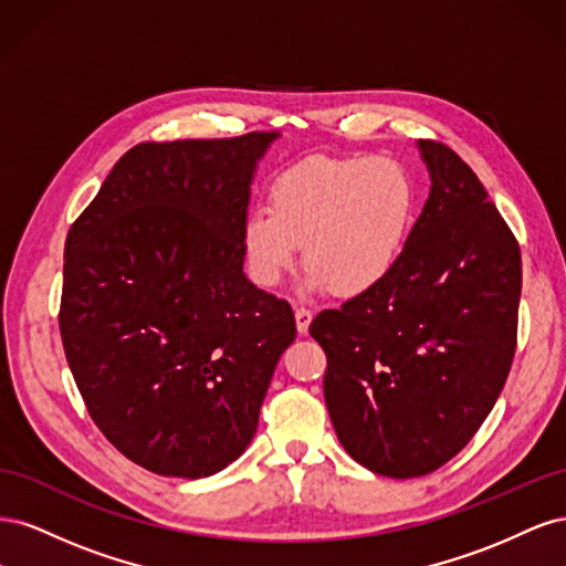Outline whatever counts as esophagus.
I'll use <instances>...</instances> for the list:
<instances>
[{"label":"esophagus","instance_id":"34e87169","mask_svg":"<svg viewBox=\"0 0 566 566\" xmlns=\"http://www.w3.org/2000/svg\"><path fill=\"white\" fill-rule=\"evenodd\" d=\"M312 318H314V314H312L310 310H304V306H297V310H295V321H297V333H300V335L310 333Z\"/></svg>","mask_w":566,"mask_h":566}]
</instances>
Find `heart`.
<instances>
[{
  "instance_id": "obj_1",
  "label": "heart",
  "mask_w": 566,
  "mask_h": 566,
  "mask_svg": "<svg viewBox=\"0 0 566 566\" xmlns=\"http://www.w3.org/2000/svg\"><path fill=\"white\" fill-rule=\"evenodd\" d=\"M416 184L394 158H316L287 169L269 208L243 224V252L256 285L293 271L297 248L306 285L361 297L397 269L416 217Z\"/></svg>"
}]
</instances>
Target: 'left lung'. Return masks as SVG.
<instances>
[{
	"label": "left lung",
	"instance_id": "1",
	"mask_svg": "<svg viewBox=\"0 0 566 566\" xmlns=\"http://www.w3.org/2000/svg\"><path fill=\"white\" fill-rule=\"evenodd\" d=\"M430 198L391 276L310 333L328 358L325 406L375 474H430L482 427L517 347L522 254L458 153L418 142Z\"/></svg>",
	"mask_w": 566,
	"mask_h": 566
}]
</instances>
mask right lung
<instances>
[{
  "instance_id": "add662e5",
  "label": "right lung",
  "mask_w": 566,
  "mask_h": 566,
  "mask_svg": "<svg viewBox=\"0 0 566 566\" xmlns=\"http://www.w3.org/2000/svg\"><path fill=\"white\" fill-rule=\"evenodd\" d=\"M279 132L139 144L65 238L61 339L92 420L136 465L241 455L297 328L243 273L250 184Z\"/></svg>"
}]
</instances>
